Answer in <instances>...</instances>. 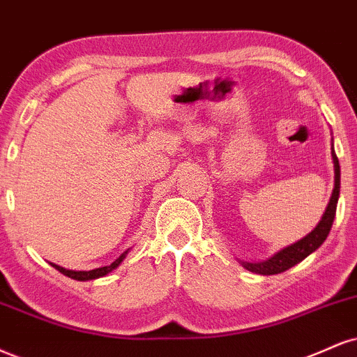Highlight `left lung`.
I'll list each match as a JSON object with an SVG mask.
<instances>
[{
  "label": "left lung",
  "instance_id": "obj_1",
  "mask_svg": "<svg viewBox=\"0 0 357 357\" xmlns=\"http://www.w3.org/2000/svg\"><path fill=\"white\" fill-rule=\"evenodd\" d=\"M333 161H334V190L333 195H331V199L328 203V208L321 218V221L317 222V226L311 231L307 236H304L303 239H299L298 243L291 244L281 251L276 252L269 259L261 261V263H241L248 271L256 273V274H264V276H269V274H279L284 273L286 269L293 268L298 263H301L303 259L314 252L317 248L321 246L328 238L331 226H333L334 216H336V208H337V199H339V188H341V169H339V161L336 153L333 151Z\"/></svg>",
  "mask_w": 357,
  "mask_h": 357
}]
</instances>
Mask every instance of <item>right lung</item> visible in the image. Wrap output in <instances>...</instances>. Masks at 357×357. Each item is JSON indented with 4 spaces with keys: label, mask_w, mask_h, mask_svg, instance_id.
Segmentation results:
<instances>
[{
    "label": "right lung",
    "mask_w": 357,
    "mask_h": 357,
    "mask_svg": "<svg viewBox=\"0 0 357 357\" xmlns=\"http://www.w3.org/2000/svg\"><path fill=\"white\" fill-rule=\"evenodd\" d=\"M126 255H128V251H124L123 255L119 256L116 261H113V263H111L109 266H102V268L91 269V271H71V269H64V268H61V266H56L53 263H51V266L58 269V271L61 274H64V276L76 279V281H89V279H98V278L106 276V274H109L111 271H113V269H116L119 264H121V261L124 259V257H126Z\"/></svg>",
    "instance_id": "obj_1"
}]
</instances>
